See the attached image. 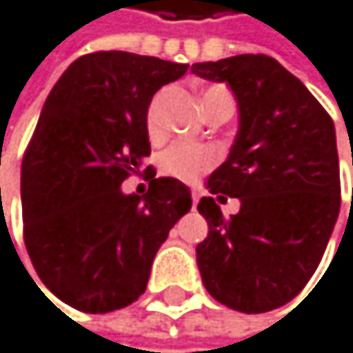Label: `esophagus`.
I'll return each mask as SVG.
<instances>
[{
	"instance_id": "obj_1",
	"label": "esophagus",
	"mask_w": 353,
	"mask_h": 353,
	"mask_svg": "<svg viewBox=\"0 0 353 353\" xmlns=\"http://www.w3.org/2000/svg\"><path fill=\"white\" fill-rule=\"evenodd\" d=\"M196 205H199V194L192 192V207H196Z\"/></svg>"
}]
</instances>
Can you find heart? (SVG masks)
I'll use <instances>...</instances> for the list:
<instances>
[{
	"label": "heart",
	"instance_id": "obj_1",
	"mask_svg": "<svg viewBox=\"0 0 353 353\" xmlns=\"http://www.w3.org/2000/svg\"><path fill=\"white\" fill-rule=\"evenodd\" d=\"M225 92L219 85H213L209 90L203 92L201 96V104L203 108L219 94ZM161 98L163 94L154 96V100L148 106V114H146V123L150 134H157L159 130V106H161ZM217 163V152L211 146L205 144H192V142H178L169 146L163 157H161V171L169 178L182 180V182H194L196 178H201L203 173H207L209 169H213V165Z\"/></svg>",
	"mask_w": 353,
	"mask_h": 353
}]
</instances>
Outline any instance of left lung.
<instances>
[{
	"label": "left lung",
	"instance_id": "1",
	"mask_svg": "<svg viewBox=\"0 0 353 353\" xmlns=\"http://www.w3.org/2000/svg\"><path fill=\"white\" fill-rule=\"evenodd\" d=\"M192 72L228 83L239 102L230 154L207 180L199 213L209 223L196 263L213 299L245 314L297 297L316 272L341 207L333 119L281 62L241 54L196 62ZM241 201L223 218L216 201Z\"/></svg>",
	"mask_w": 353,
	"mask_h": 353
}]
</instances>
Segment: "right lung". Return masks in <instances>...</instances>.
Returning a JSON list of instances; mask_svg holds the SVG:
<instances>
[{"label":"right lung","mask_w":353,"mask_h":353,"mask_svg":"<svg viewBox=\"0 0 353 353\" xmlns=\"http://www.w3.org/2000/svg\"><path fill=\"white\" fill-rule=\"evenodd\" d=\"M188 64L130 52L74 60L52 88L22 159L24 245L41 283L66 305L106 314L134 303L148 285L159 247L192 199L175 178L149 192L120 184L150 154L148 106Z\"/></svg>","instance_id":"add662e5"}]
</instances>
